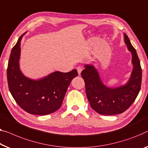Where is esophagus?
<instances>
[{"label": "esophagus", "instance_id": "34e87169", "mask_svg": "<svg viewBox=\"0 0 148 148\" xmlns=\"http://www.w3.org/2000/svg\"><path fill=\"white\" fill-rule=\"evenodd\" d=\"M77 71H78V75H80L82 71V68L80 67V66H78L77 67Z\"/></svg>", "mask_w": 148, "mask_h": 148}]
</instances>
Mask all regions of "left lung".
Instances as JSON below:
<instances>
[{"mask_svg":"<svg viewBox=\"0 0 148 148\" xmlns=\"http://www.w3.org/2000/svg\"><path fill=\"white\" fill-rule=\"evenodd\" d=\"M127 50L132 54L133 65L130 78L125 84L110 88L102 82L98 70L92 64H85L82 77L85 82L86 94L90 106L102 115H116L125 112L135 101L141 88L142 68L136 49L123 34Z\"/></svg>","mask_w":148,"mask_h":148,"instance_id":"8db88e82","label":"left lung"}]
</instances>
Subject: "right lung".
I'll return each mask as SVG.
<instances>
[{
  "mask_svg": "<svg viewBox=\"0 0 148 148\" xmlns=\"http://www.w3.org/2000/svg\"><path fill=\"white\" fill-rule=\"evenodd\" d=\"M25 33L10 53L7 68L8 88L14 100L25 111L34 115H47L61 107L68 88L78 72L76 69L66 73L56 71L37 80L25 76L19 64L21 40Z\"/></svg>",
  "mask_w": 148,
  "mask_h": 148,
  "instance_id": "obj_1",
  "label": "right lung"
}]
</instances>
